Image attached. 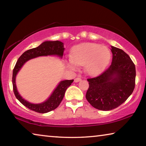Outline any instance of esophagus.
<instances>
[{
  "mask_svg": "<svg viewBox=\"0 0 146 146\" xmlns=\"http://www.w3.org/2000/svg\"><path fill=\"white\" fill-rule=\"evenodd\" d=\"M81 80H82V79H81V78L77 77V78H75V80H74V82H80Z\"/></svg>",
  "mask_w": 146,
  "mask_h": 146,
  "instance_id": "1",
  "label": "esophagus"
}]
</instances>
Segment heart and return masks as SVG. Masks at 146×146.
Wrapping results in <instances>:
<instances>
[{"instance_id":"1","label":"heart","mask_w":146,"mask_h":146,"mask_svg":"<svg viewBox=\"0 0 146 146\" xmlns=\"http://www.w3.org/2000/svg\"><path fill=\"white\" fill-rule=\"evenodd\" d=\"M111 54L107 47L95 43H82L75 46L71 50L68 66L76 70V65L85 66L90 75H97L110 63Z\"/></svg>"}]
</instances>
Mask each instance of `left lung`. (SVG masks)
<instances>
[{"label":"left lung","instance_id":"obj_1","mask_svg":"<svg viewBox=\"0 0 146 146\" xmlns=\"http://www.w3.org/2000/svg\"><path fill=\"white\" fill-rule=\"evenodd\" d=\"M112 62L98 76L88 78L86 98L97 110L117 108L131 95L135 86V66L129 56L121 49L111 46Z\"/></svg>","mask_w":146,"mask_h":146}]
</instances>
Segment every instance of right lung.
Masks as SVG:
<instances>
[{"mask_svg": "<svg viewBox=\"0 0 146 146\" xmlns=\"http://www.w3.org/2000/svg\"><path fill=\"white\" fill-rule=\"evenodd\" d=\"M64 49H65L64 48V44L60 41H46L36 48L30 49L25 51L19 58L13 70L12 83H13V92L20 102L29 110L39 113H46L55 110L62 102L66 90L73 82V80L61 81L58 84L57 87L53 91L50 97L45 102L40 104H32L23 98L17 91L15 83L17 74L24 64L30 59L40 56L48 55H57L62 58Z\"/></svg>", "mask_w": 146, "mask_h": 146, "instance_id": "obj_1", "label": "right lung"}]
</instances>
